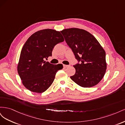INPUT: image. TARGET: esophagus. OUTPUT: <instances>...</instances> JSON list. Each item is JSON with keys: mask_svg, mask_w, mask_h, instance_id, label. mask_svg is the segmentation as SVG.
<instances>
[{"mask_svg": "<svg viewBox=\"0 0 125 125\" xmlns=\"http://www.w3.org/2000/svg\"><path fill=\"white\" fill-rule=\"evenodd\" d=\"M63 67H64V68H67V67H69V65H63Z\"/></svg>", "mask_w": 125, "mask_h": 125, "instance_id": "34e87169", "label": "esophagus"}]
</instances>
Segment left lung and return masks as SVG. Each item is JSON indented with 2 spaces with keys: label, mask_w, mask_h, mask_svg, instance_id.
<instances>
[{
  "label": "left lung",
  "mask_w": 125,
  "mask_h": 125,
  "mask_svg": "<svg viewBox=\"0 0 125 125\" xmlns=\"http://www.w3.org/2000/svg\"><path fill=\"white\" fill-rule=\"evenodd\" d=\"M60 32L79 62L73 66L75 73L70 77L71 80L83 88L99 83L107 67L105 52L99 42L83 29H67Z\"/></svg>",
  "instance_id": "left-lung-1"
}]
</instances>
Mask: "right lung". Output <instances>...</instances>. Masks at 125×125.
Here are the masks:
<instances>
[{
    "instance_id": "1",
    "label": "right lung",
    "mask_w": 125,
    "mask_h": 125,
    "mask_svg": "<svg viewBox=\"0 0 125 125\" xmlns=\"http://www.w3.org/2000/svg\"><path fill=\"white\" fill-rule=\"evenodd\" d=\"M64 39L59 31L44 29L37 31L26 41L21 52L18 73L23 85L29 90L41 93L53 82L62 64L53 65L45 61L52 56V51Z\"/></svg>"
}]
</instances>
